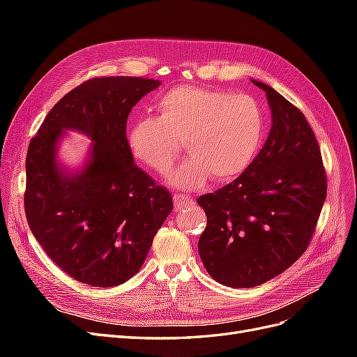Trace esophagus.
I'll use <instances>...</instances> for the list:
<instances>
[{"label": "esophagus", "instance_id": "1", "mask_svg": "<svg viewBox=\"0 0 357 357\" xmlns=\"http://www.w3.org/2000/svg\"><path fill=\"white\" fill-rule=\"evenodd\" d=\"M192 204V198L186 195H174V208L178 211L181 208L188 207V205Z\"/></svg>", "mask_w": 357, "mask_h": 357}]
</instances>
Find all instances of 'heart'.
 <instances>
[{"label":"heart","mask_w":357,"mask_h":357,"mask_svg":"<svg viewBox=\"0 0 357 357\" xmlns=\"http://www.w3.org/2000/svg\"><path fill=\"white\" fill-rule=\"evenodd\" d=\"M158 117L138 119L128 134L134 158L167 176L181 155L189 159L171 177L178 189L229 181L252 165L265 135V114L252 95L177 86L156 101Z\"/></svg>","instance_id":"obj_1"}]
</instances>
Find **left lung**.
Here are the masks:
<instances>
[{
	"label": "left lung",
	"instance_id": "1",
	"mask_svg": "<svg viewBox=\"0 0 357 357\" xmlns=\"http://www.w3.org/2000/svg\"><path fill=\"white\" fill-rule=\"evenodd\" d=\"M273 126L252 165L229 185L197 199L207 226L198 252L207 273L229 287H253L304 255L328 192L314 132L302 112L271 86Z\"/></svg>",
	"mask_w": 357,
	"mask_h": 357
}]
</instances>
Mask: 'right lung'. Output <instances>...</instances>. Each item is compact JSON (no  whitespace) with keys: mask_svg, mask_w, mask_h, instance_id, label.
Returning <instances> with one entry per match:
<instances>
[{"mask_svg":"<svg viewBox=\"0 0 357 357\" xmlns=\"http://www.w3.org/2000/svg\"><path fill=\"white\" fill-rule=\"evenodd\" d=\"M146 77H95L55 104L26 153V220L43 250L80 283L113 287L135 275L172 210L169 192L134 164L126 138L132 107L156 89ZM63 128L96 142L80 175H62L54 149Z\"/></svg>","mask_w":357,"mask_h":357,"instance_id":"1","label":"right lung"}]
</instances>
